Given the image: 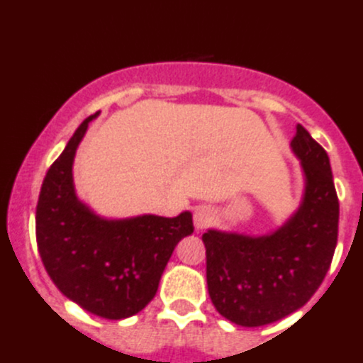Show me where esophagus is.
I'll list each match as a JSON object with an SVG mask.
<instances>
[{
	"mask_svg": "<svg viewBox=\"0 0 363 363\" xmlns=\"http://www.w3.org/2000/svg\"><path fill=\"white\" fill-rule=\"evenodd\" d=\"M193 223H194V230L201 231L212 223V212L208 207H196L193 213Z\"/></svg>",
	"mask_w": 363,
	"mask_h": 363,
	"instance_id": "esophagus-1",
	"label": "esophagus"
}]
</instances>
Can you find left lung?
Returning a JSON list of instances; mask_svg holds the SVG:
<instances>
[{"mask_svg": "<svg viewBox=\"0 0 363 363\" xmlns=\"http://www.w3.org/2000/svg\"><path fill=\"white\" fill-rule=\"evenodd\" d=\"M291 150L304 191L297 211L266 235L207 230V285L213 306L242 327H261L303 308L320 287L337 243L339 201L325 150L297 125Z\"/></svg>", "mask_w": 363, "mask_h": 363, "instance_id": "8db88e82", "label": "left lung"}]
</instances>
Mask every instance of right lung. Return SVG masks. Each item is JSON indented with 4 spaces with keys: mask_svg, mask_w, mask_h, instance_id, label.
I'll list each match as a JSON object with an SVG mask.
<instances>
[{
    "mask_svg": "<svg viewBox=\"0 0 363 363\" xmlns=\"http://www.w3.org/2000/svg\"><path fill=\"white\" fill-rule=\"evenodd\" d=\"M97 114L76 128L45 175L36 242L48 277L67 299L91 315L123 320L155 297L175 245L193 233V213L108 219L79 200L72 163Z\"/></svg>",
    "mask_w": 363,
    "mask_h": 363,
    "instance_id": "right-lung-1",
    "label": "right lung"
}]
</instances>
